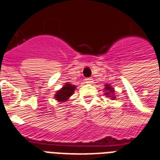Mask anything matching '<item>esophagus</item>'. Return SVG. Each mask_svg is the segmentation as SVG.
<instances>
[{
	"mask_svg": "<svg viewBox=\"0 0 160 160\" xmlns=\"http://www.w3.org/2000/svg\"><path fill=\"white\" fill-rule=\"evenodd\" d=\"M85 80V83H92L93 82V80H92L91 78H86Z\"/></svg>",
	"mask_w": 160,
	"mask_h": 160,
	"instance_id": "esophagus-1",
	"label": "esophagus"
}]
</instances>
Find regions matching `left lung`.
I'll list each match as a JSON object with an SVG mask.
<instances>
[{
	"instance_id": "1",
	"label": "left lung",
	"mask_w": 160,
	"mask_h": 160,
	"mask_svg": "<svg viewBox=\"0 0 160 160\" xmlns=\"http://www.w3.org/2000/svg\"><path fill=\"white\" fill-rule=\"evenodd\" d=\"M106 90H107V91H109L110 92H111V93H112L113 94V88H112V87H110V85H106ZM106 95H107V96H108V95H110V93L109 92H106ZM113 98H114V97H113Z\"/></svg>"
}]
</instances>
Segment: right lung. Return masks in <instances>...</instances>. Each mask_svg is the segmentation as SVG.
Returning <instances> with one entry per match:
<instances>
[{
  "mask_svg": "<svg viewBox=\"0 0 160 160\" xmlns=\"http://www.w3.org/2000/svg\"><path fill=\"white\" fill-rule=\"evenodd\" d=\"M75 90V85L70 84H66L60 91H58L55 95V99L58 102H64L69 99V97L72 96V94Z\"/></svg>",
  "mask_w": 160,
  "mask_h": 160,
  "instance_id": "right-lung-1",
  "label": "right lung"
}]
</instances>
